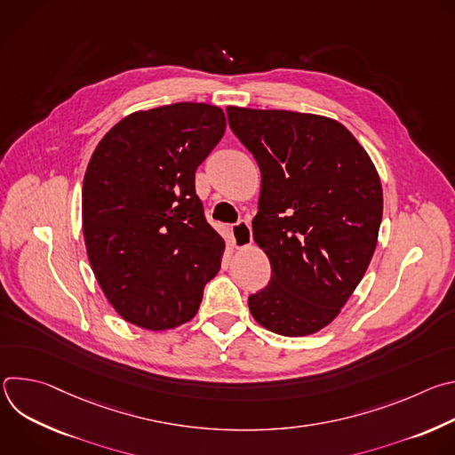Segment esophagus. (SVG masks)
Returning <instances> with one entry per match:
<instances>
[{
	"mask_svg": "<svg viewBox=\"0 0 455 455\" xmlns=\"http://www.w3.org/2000/svg\"><path fill=\"white\" fill-rule=\"evenodd\" d=\"M232 244L237 250H243L251 244V228L248 221H239L232 228Z\"/></svg>",
	"mask_w": 455,
	"mask_h": 455,
	"instance_id": "esophagus-1",
	"label": "esophagus"
}]
</instances>
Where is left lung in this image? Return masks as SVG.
<instances>
[{"label":"left lung","mask_w":455,"mask_h":455,"mask_svg":"<svg viewBox=\"0 0 455 455\" xmlns=\"http://www.w3.org/2000/svg\"><path fill=\"white\" fill-rule=\"evenodd\" d=\"M227 115L261 171L251 230L272 281L250 295V313L277 335H313L339 316L372 259L383 214L378 171L330 116L237 106Z\"/></svg>","instance_id":"left-lung-1"}]
</instances>
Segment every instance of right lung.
<instances>
[{
  "label": "right lung",
  "mask_w": 455,
  "mask_h": 455,
  "mask_svg": "<svg viewBox=\"0 0 455 455\" xmlns=\"http://www.w3.org/2000/svg\"><path fill=\"white\" fill-rule=\"evenodd\" d=\"M225 127L221 108L178 102L124 116L95 148L83 181L86 251L125 322L181 326L220 272L225 241L205 221L194 172Z\"/></svg>",
  "instance_id": "right-lung-1"
}]
</instances>
